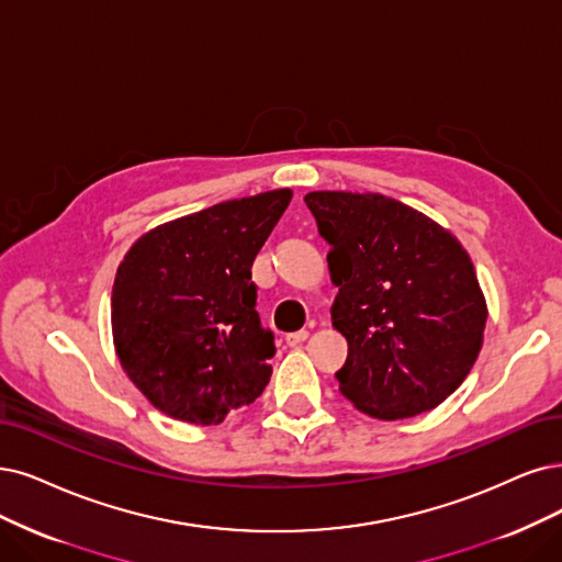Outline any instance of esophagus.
<instances>
[{
  "instance_id": "esophagus-1",
  "label": "esophagus",
  "mask_w": 562,
  "mask_h": 562,
  "mask_svg": "<svg viewBox=\"0 0 562 562\" xmlns=\"http://www.w3.org/2000/svg\"><path fill=\"white\" fill-rule=\"evenodd\" d=\"M305 340H307V330H305V328L294 330V334H286V336H284V342H286L289 347H296V345H301V342H305Z\"/></svg>"
}]
</instances>
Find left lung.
<instances>
[{
    "label": "left lung",
    "mask_w": 562,
    "mask_h": 562,
    "mask_svg": "<svg viewBox=\"0 0 562 562\" xmlns=\"http://www.w3.org/2000/svg\"><path fill=\"white\" fill-rule=\"evenodd\" d=\"M328 243L334 326L349 355L340 393L375 419L438 407L480 355L486 303L461 243L426 215L382 194L310 192Z\"/></svg>",
    "instance_id": "obj_1"
}]
</instances>
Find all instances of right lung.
<instances>
[{
  "label": "right lung",
  "instance_id": "1",
  "mask_svg": "<svg viewBox=\"0 0 562 562\" xmlns=\"http://www.w3.org/2000/svg\"><path fill=\"white\" fill-rule=\"evenodd\" d=\"M292 190L224 201L153 228L113 284L122 368L157 409L199 426L252 405L270 380L276 336L261 326L252 263Z\"/></svg>",
  "mask_w": 562,
  "mask_h": 562
}]
</instances>
